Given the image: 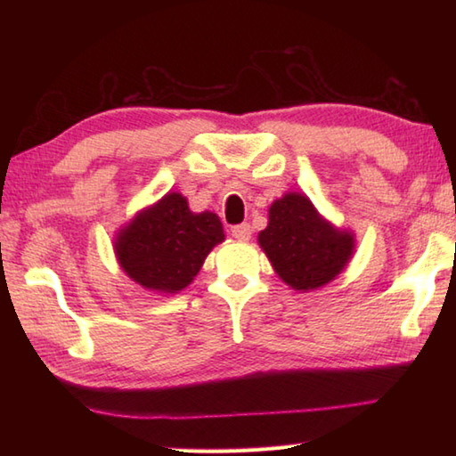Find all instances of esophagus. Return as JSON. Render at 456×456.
I'll return each mask as SVG.
<instances>
[{"label":"esophagus","instance_id":"esophagus-1","mask_svg":"<svg viewBox=\"0 0 456 456\" xmlns=\"http://www.w3.org/2000/svg\"><path fill=\"white\" fill-rule=\"evenodd\" d=\"M231 233H233L237 240H248L250 235H253V227H250L248 223H240V225H235L231 229Z\"/></svg>","mask_w":456,"mask_h":456}]
</instances>
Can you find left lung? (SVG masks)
Instances as JSON below:
<instances>
[{
	"mask_svg": "<svg viewBox=\"0 0 456 456\" xmlns=\"http://www.w3.org/2000/svg\"><path fill=\"white\" fill-rule=\"evenodd\" d=\"M274 273L297 292H312L343 273L354 255V233L325 219L305 193L286 191L268 208L258 233Z\"/></svg>",
	"mask_w": 456,
	"mask_h": 456,
	"instance_id": "obj_1",
	"label": "left lung"
}]
</instances>
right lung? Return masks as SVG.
<instances>
[{"label": "right lung", "mask_w": 456, "mask_h": 456, "mask_svg": "<svg viewBox=\"0 0 456 456\" xmlns=\"http://www.w3.org/2000/svg\"><path fill=\"white\" fill-rule=\"evenodd\" d=\"M223 240L217 213H193L180 191H168L118 229L113 253L133 282L168 296L191 284L211 248Z\"/></svg>", "instance_id": "1"}]
</instances>
